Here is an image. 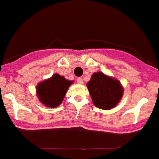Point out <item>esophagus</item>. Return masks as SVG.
<instances>
[{
  "label": "esophagus",
  "instance_id": "1",
  "mask_svg": "<svg viewBox=\"0 0 159 159\" xmlns=\"http://www.w3.org/2000/svg\"><path fill=\"white\" fill-rule=\"evenodd\" d=\"M77 82L78 84H83V82H84L83 79H82V77H78V78L77 79Z\"/></svg>",
  "mask_w": 159,
  "mask_h": 159
}]
</instances>
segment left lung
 <instances>
[{"label": "left lung", "instance_id": "1", "mask_svg": "<svg viewBox=\"0 0 159 159\" xmlns=\"http://www.w3.org/2000/svg\"><path fill=\"white\" fill-rule=\"evenodd\" d=\"M86 86L93 103L102 110H110L116 106L124 92L120 82L101 72L93 73Z\"/></svg>", "mask_w": 159, "mask_h": 159}]
</instances>
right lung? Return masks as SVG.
I'll return each instance as SVG.
<instances>
[{
	"label": "right lung",
	"mask_w": 159,
	"mask_h": 159,
	"mask_svg": "<svg viewBox=\"0 0 159 159\" xmlns=\"http://www.w3.org/2000/svg\"><path fill=\"white\" fill-rule=\"evenodd\" d=\"M73 82V81H69L63 76L55 73L52 77L37 85L36 94L39 100L48 107H57L62 102Z\"/></svg>",
	"instance_id": "add662e5"
}]
</instances>
